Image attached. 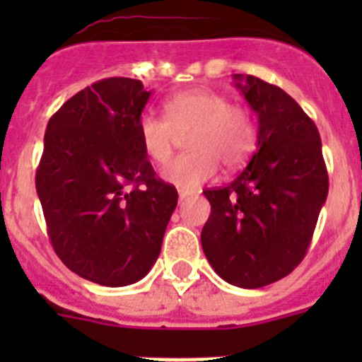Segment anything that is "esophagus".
Instances as JSON below:
<instances>
[{
	"label": "esophagus",
	"mask_w": 362,
	"mask_h": 362,
	"mask_svg": "<svg viewBox=\"0 0 362 362\" xmlns=\"http://www.w3.org/2000/svg\"><path fill=\"white\" fill-rule=\"evenodd\" d=\"M192 194L188 190H179V201H185V199H188V197H190Z\"/></svg>",
	"instance_id": "esophagus-1"
}]
</instances>
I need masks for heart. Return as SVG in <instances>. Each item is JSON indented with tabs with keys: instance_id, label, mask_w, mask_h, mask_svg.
I'll return each instance as SVG.
<instances>
[{
	"instance_id": "b5f03b06",
	"label": "heart",
	"mask_w": 362,
	"mask_h": 362,
	"mask_svg": "<svg viewBox=\"0 0 362 362\" xmlns=\"http://www.w3.org/2000/svg\"><path fill=\"white\" fill-rule=\"evenodd\" d=\"M165 117L145 112L137 119V137L150 161L170 159L177 134H187V150L163 170L166 181L192 190L217 174L219 163L238 168L257 145V127L250 110L232 105L212 88H190L163 101Z\"/></svg>"
}]
</instances>
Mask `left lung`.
<instances>
[{"label": "left lung", "mask_w": 362, "mask_h": 362, "mask_svg": "<svg viewBox=\"0 0 362 362\" xmlns=\"http://www.w3.org/2000/svg\"><path fill=\"white\" fill-rule=\"evenodd\" d=\"M233 79L259 117L257 150L228 187L203 192L212 210L201 245L226 283L261 288L305 259L328 172L317 127L296 99L255 76Z\"/></svg>", "instance_id": "1"}]
</instances>
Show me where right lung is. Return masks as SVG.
Instances as JSON below:
<instances>
[{
	"label": "right lung",
	"mask_w": 362,
	"mask_h": 362,
	"mask_svg": "<svg viewBox=\"0 0 362 362\" xmlns=\"http://www.w3.org/2000/svg\"><path fill=\"white\" fill-rule=\"evenodd\" d=\"M148 98L139 79H101L63 103L45 132L36 190L49 239L69 270L103 286L148 274L177 204L137 137Z\"/></svg>",
	"instance_id": "obj_1"
}]
</instances>
